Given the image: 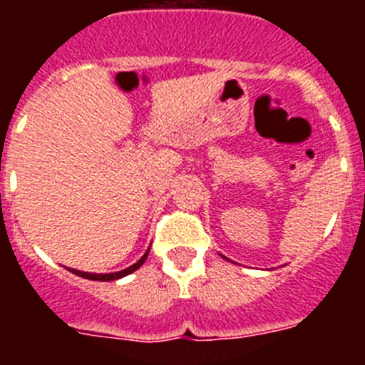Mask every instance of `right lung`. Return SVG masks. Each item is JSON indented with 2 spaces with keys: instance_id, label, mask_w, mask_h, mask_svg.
<instances>
[{
  "instance_id": "add662e5",
  "label": "right lung",
  "mask_w": 365,
  "mask_h": 365,
  "mask_svg": "<svg viewBox=\"0 0 365 365\" xmlns=\"http://www.w3.org/2000/svg\"><path fill=\"white\" fill-rule=\"evenodd\" d=\"M148 252H150V250H148ZM148 252L144 254V256L140 257V259H138L137 263H135V265L128 267V269L120 270V272H113V274H91V272H82V270H74V269H71V272L76 274V276H82V278H86V279H93V282H113V279L124 278V276H128V274L135 272V270H137L138 267H143V263H144V261H146V257H148Z\"/></svg>"
}]
</instances>
